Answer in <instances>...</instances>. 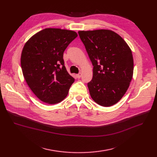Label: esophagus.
<instances>
[{
	"mask_svg": "<svg viewBox=\"0 0 157 157\" xmlns=\"http://www.w3.org/2000/svg\"><path fill=\"white\" fill-rule=\"evenodd\" d=\"M76 76H77V77L78 78H80V77H82V73H79Z\"/></svg>",
	"mask_w": 157,
	"mask_h": 157,
	"instance_id": "esophagus-1",
	"label": "esophagus"
}]
</instances>
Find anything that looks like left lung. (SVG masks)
<instances>
[{"label":"left lung","mask_w":157,"mask_h":157,"mask_svg":"<svg viewBox=\"0 0 157 157\" xmlns=\"http://www.w3.org/2000/svg\"><path fill=\"white\" fill-rule=\"evenodd\" d=\"M93 66L87 83L93 100L103 107L114 105L127 91L133 71L132 51L121 37L110 30L79 31Z\"/></svg>","instance_id":"obj_1"}]
</instances>
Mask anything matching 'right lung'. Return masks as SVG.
I'll use <instances>...</instances> for the list:
<instances>
[{
    "instance_id": "1",
    "label": "right lung",
    "mask_w": 157,
    "mask_h": 157,
    "mask_svg": "<svg viewBox=\"0 0 157 157\" xmlns=\"http://www.w3.org/2000/svg\"><path fill=\"white\" fill-rule=\"evenodd\" d=\"M77 34L47 28L26 43L21 56L24 77L30 89L43 102L56 104L67 96L75 78L67 71L63 53Z\"/></svg>"
}]
</instances>
